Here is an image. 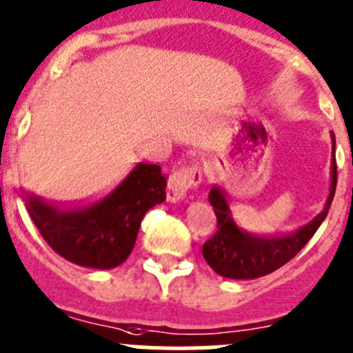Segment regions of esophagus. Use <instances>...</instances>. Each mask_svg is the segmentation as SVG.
I'll use <instances>...</instances> for the list:
<instances>
[{
  "instance_id": "esophagus-1",
  "label": "esophagus",
  "mask_w": 353,
  "mask_h": 353,
  "mask_svg": "<svg viewBox=\"0 0 353 353\" xmlns=\"http://www.w3.org/2000/svg\"><path fill=\"white\" fill-rule=\"evenodd\" d=\"M201 170L198 166H194V164L192 166H183L180 170L173 171L170 174V179H168V201H182L190 189H194V187L201 183Z\"/></svg>"
}]
</instances>
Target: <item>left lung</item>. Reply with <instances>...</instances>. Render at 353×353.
<instances>
[{
    "label": "left lung",
    "mask_w": 353,
    "mask_h": 353,
    "mask_svg": "<svg viewBox=\"0 0 353 353\" xmlns=\"http://www.w3.org/2000/svg\"><path fill=\"white\" fill-rule=\"evenodd\" d=\"M334 145L336 141L332 134L331 190L324 210L312 222L290 234L255 236L243 231L236 225L222 190L219 187L210 190L208 199L216 215V232L203 245V257L215 273L232 280H252V278L264 276L289 263L312 240V236L327 216L336 192L338 170H336Z\"/></svg>",
    "instance_id": "8db88e82"
}]
</instances>
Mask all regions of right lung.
I'll return each mask as SVG.
<instances>
[{"label": "right lung", "mask_w": 353, "mask_h": 353, "mask_svg": "<svg viewBox=\"0 0 353 353\" xmlns=\"http://www.w3.org/2000/svg\"><path fill=\"white\" fill-rule=\"evenodd\" d=\"M22 199L52 250L79 266L110 270L132 252L145 213L166 199V176L157 164L138 163L115 189L87 205H54L28 190Z\"/></svg>", "instance_id": "add662e5"}]
</instances>
